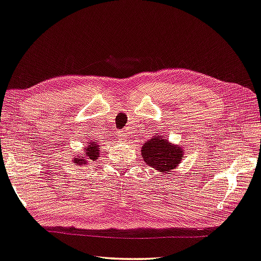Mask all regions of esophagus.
I'll return each mask as SVG.
<instances>
[{
    "mask_svg": "<svg viewBox=\"0 0 261 261\" xmlns=\"http://www.w3.org/2000/svg\"><path fill=\"white\" fill-rule=\"evenodd\" d=\"M117 136H119V140L120 141H125L126 139V132L124 130H121L117 132Z\"/></svg>",
    "mask_w": 261,
    "mask_h": 261,
    "instance_id": "34e87169",
    "label": "esophagus"
}]
</instances>
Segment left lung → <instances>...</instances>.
I'll list each match as a JSON object with an SVG mask.
<instances>
[{
	"label": "left lung",
	"instance_id": "1",
	"mask_svg": "<svg viewBox=\"0 0 261 261\" xmlns=\"http://www.w3.org/2000/svg\"><path fill=\"white\" fill-rule=\"evenodd\" d=\"M183 154L185 151L182 147L171 144L161 136L151 138L141 148V156L146 164L161 174H166L174 170L181 163Z\"/></svg>",
	"mask_w": 261,
	"mask_h": 261
}]
</instances>
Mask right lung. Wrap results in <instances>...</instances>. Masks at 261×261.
Listing matches in <instances>:
<instances>
[{"mask_svg": "<svg viewBox=\"0 0 261 261\" xmlns=\"http://www.w3.org/2000/svg\"><path fill=\"white\" fill-rule=\"evenodd\" d=\"M85 152L86 154L84 156H79L73 158V163L75 165H87L89 162H95L96 160H98V157L100 155L99 152V145L96 144L95 141H90L87 147L85 148Z\"/></svg>", "mask_w": 261, "mask_h": 261, "instance_id": "obj_1", "label": "right lung"}]
</instances>
